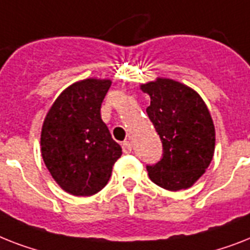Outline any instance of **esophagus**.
Listing matches in <instances>:
<instances>
[{"instance_id":"esophagus-1","label":"esophagus","mask_w":250,"mask_h":250,"mask_svg":"<svg viewBox=\"0 0 250 250\" xmlns=\"http://www.w3.org/2000/svg\"><path fill=\"white\" fill-rule=\"evenodd\" d=\"M122 149H123V153L125 154H129L132 151V145L129 141H125V143L122 144Z\"/></svg>"}]
</instances>
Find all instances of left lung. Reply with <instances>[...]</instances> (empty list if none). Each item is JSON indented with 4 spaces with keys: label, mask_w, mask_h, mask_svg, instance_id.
<instances>
[{
    "label": "left lung",
    "mask_w": 250,
    "mask_h": 250,
    "mask_svg": "<svg viewBox=\"0 0 250 250\" xmlns=\"http://www.w3.org/2000/svg\"><path fill=\"white\" fill-rule=\"evenodd\" d=\"M150 96L146 113L163 145L157 164L146 166L150 180L171 191L188 188L212 162L216 132L212 117L199 93L173 79L158 78L141 84Z\"/></svg>",
    "instance_id": "left-lung-1"
}]
</instances>
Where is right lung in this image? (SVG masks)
Masks as SVG:
<instances>
[{"mask_svg":"<svg viewBox=\"0 0 250 250\" xmlns=\"http://www.w3.org/2000/svg\"><path fill=\"white\" fill-rule=\"evenodd\" d=\"M110 79L73 83L55 100L41 132V153L52 178L76 196L96 194L107 184L122 147L111 139L100 109Z\"/></svg>","mask_w":250,"mask_h":250,"instance_id":"1","label":"right lung"}]
</instances>
